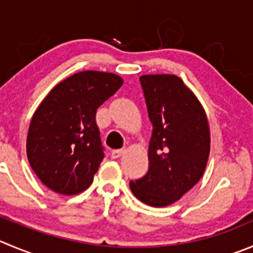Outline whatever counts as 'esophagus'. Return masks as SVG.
<instances>
[{"mask_svg":"<svg viewBox=\"0 0 253 253\" xmlns=\"http://www.w3.org/2000/svg\"><path fill=\"white\" fill-rule=\"evenodd\" d=\"M124 153H125V149H117V150H113L110 155H112L113 159H118L120 158V156H123V154Z\"/></svg>","mask_w":253,"mask_h":253,"instance_id":"1","label":"esophagus"}]
</instances>
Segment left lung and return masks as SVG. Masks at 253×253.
I'll use <instances>...</instances> for the list:
<instances>
[{"label":"left lung","instance_id":"8db88e82","mask_svg":"<svg viewBox=\"0 0 253 253\" xmlns=\"http://www.w3.org/2000/svg\"><path fill=\"white\" fill-rule=\"evenodd\" d=\"M153 134L149 170L129 182L141 203L164 208L180 200L201 179L210 154V128L196 95L174 74L140 77Z\"/></svg>","mask_w":253,"mask_h":253}]
</instances>
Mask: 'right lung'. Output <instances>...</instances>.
I'll return each mask as SVG.
<instances>
[{"label": "right lung", "mask_w": 253, "mask_h": 253, "mask_svg": "<svg viewBox=\"0 0 253 253\" xmlns=\"http://www.w3.org/2000/svg\"><path fill=\"white\" fill-rule=\"evenodd\" d=\"M123 85L114 73L84 71L57 84L33 114L27 158L54 192L76 195L90 186L104 158L97 109Z\"/></svg>", "instance_id": "add662e5"}]
</instances>
